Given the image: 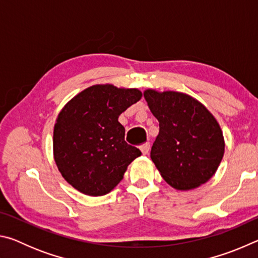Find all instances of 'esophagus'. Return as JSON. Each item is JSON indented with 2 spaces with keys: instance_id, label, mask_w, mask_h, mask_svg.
Returning a JSON list of instances; mask_svg holds the SVG:
<instances>
[{
  "instance_id": "1",
  "label": "esophagus",
  "mask_w": 258,
  "mask_h": 258,
  "mask_svg": "<svg viewBox=\"0 0 258 258\" xmlns=\"http://www.w3.org/2000/svg\"><path fill=\"white\" fill-rule=\"evenodd\" d=\"M140 150H141L143 155H147L150 150V143L147 142V143H145V145H142L141 147H140Z\"/></svg>"
}]
</instances>
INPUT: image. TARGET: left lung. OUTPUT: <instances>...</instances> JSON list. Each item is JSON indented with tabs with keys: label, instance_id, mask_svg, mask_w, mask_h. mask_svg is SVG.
<instances>
[{
	"label": "left lung",
	"instance_id": "8db88e82",
	"mask_svg": "<svg viewBox=\"0 0 258 258\" xmlns=\"http://www.w3.org/2000/svg\"><path fill=\"white\" fill-rule=\"evenodd\" d=\"M159 121L150 157L164 180L176 190H191L215 174L224 155V139L208 109L190 95L145 91Z\"/></svg>",
	"mask_w": 258,
	"mask_h": 258
}]
</instances>
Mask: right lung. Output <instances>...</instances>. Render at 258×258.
I'll use <instances>...</instances> for the list:
<instances>
[{
  "mask_svg": "<svg viewBox=\"0 0 258 258\" xmlns=\"http://www.w3.org/2000/svg\"><path fill=\"white\" fill-rule=\"evenodd\" d=\"M142 97L138 89L111 84L82 91L62 108L53 131V156L69 184L87 196H103L121 181L141 156L125 141L118 117Z\"/></svg>",
  "mask_w": 258,
  "mask_h": 258,
  "instance_id": "1",
  "label": "right lung"
}]
</instances>
